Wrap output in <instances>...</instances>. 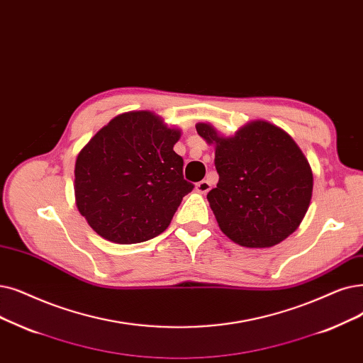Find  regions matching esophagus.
<instances>
[{"label":"esophagus","instance_id":"obj_1","mask_svg":"<svg viewBox=\"0 0 363 363\" xmlns=\"http://www.w3.org/2000/svg\"><path fill=\"white\" fill-rule=\"evenodd\" d=\"M211 182L209 181H206V179H203V181H200V182H197L196 184V190L199 191V193H201V194H206L209 190H211Z\"/></svg>","mask_w":363,"mask_h":363}]
</instances>
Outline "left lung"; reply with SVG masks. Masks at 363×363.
Segmentation results:
<instances>
[{
	"mask_svg": "<svg viewBox=\"0 0 363 363\" xmlns=\"http://www.w3.org/2000/svg\"><path fill=\"white\" fill-rule=\"evenodd\" d=\"M197 133L215 144L216 188L208 193L224 234L240 246L270 247L292 234L308 209L310 164L294 139L267 121H254L233 138L209 124Z\"/></svg>",
	"mask_w": 363,
	"mask_h": 363,
	"instance_id": "1",
	"label": "left lung"
}]
</instances>
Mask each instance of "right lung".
<instances>
[{
    "label": "right lung",
    "instance_id": "1",
    "mask_svg": "<svg viewBox=\"0 0 363 363\" xmlns=\"http://www.w3.org/2000/svg\"><path fill=\"white\" fill-rule=\"evenodd\" d=\"M179 132L154 114L117 116L94 135L75 163L80 213L104 239L130 245L162 234L194 185L173 151Z\"/></svg>",
    "mask_w": 363,
    "mask_h": 363
}]
</instances>
